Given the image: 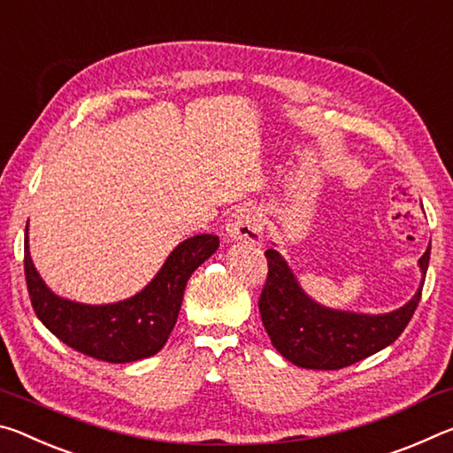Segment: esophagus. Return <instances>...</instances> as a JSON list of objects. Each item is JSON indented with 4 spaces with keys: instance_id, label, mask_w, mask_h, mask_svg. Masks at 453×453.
<instances>
[{
    "instance_id": "obj_1",
    "label": "esophagus",
    "mask_w": 453,
    "mask_h": 453,
    "mask_svg": "<svg viewBox=\"0 0 453 453\" xmlns=\"http://www.w3.org/2000/svg\"><path fill=\"white\" fill-rule=\"evenodd\" d=\"M226 232L229 240L235 243H259L264 234L262 213L256 208L237 210L235 213H232V218H229Z\"/></svg>"
}]
</instances>
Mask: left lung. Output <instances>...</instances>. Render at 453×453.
<instances>
[{
  "mask_svg": "<svg viewBox=\"0 0 453 453\" xmlns=\"http://www.w3.org/2000/svg\"><path fill=\"white\" fill-rule=\"evenodd\" d=\"M429 250L432 245L418 262L421 272L418 291L408 303L388 313L326 308L305 294L280 251L267 250L270 272L259 297V313L272 346L288 362L305 370H342L378 354L400 337L418 308Z\"/></svg>",
  "mask_w": 453,
  "mask_h": 453,
  "instance_id": "obj_1",
  "label": "left lung"
}]
</instances>
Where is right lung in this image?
<instances>
[{
  "instance_id": "1",
  "label": "right lung",
  "mask_w": 453,
  "mask_h": 453,
  "mask_svg": "<svg viewBox=\"0 0 453 453\" xmlns=\"http://www.w3.org/2000/svg\"><path fill=\"white\" fill-rule=\"evenodd\" d=\"M219 237L199 234L175 248L153 280L135 296L113 303H81L48 288L29 256L26 227V281L35 316L73 349L110 364H129L156 356L178 321L189 275L216 254Z\"/></svg>"
}]
</instances>
